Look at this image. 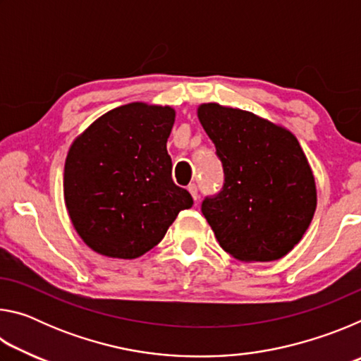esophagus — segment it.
<instances>
[{
	"label": "esophagus",
	"instance_id": "esophagus-1",
	"mask_svg": "<svg viewBox=\"0 0 361 361\" xmlns=\"http://www.w3.org/2000/svg\"><path fill=\"white\" fill-rule=\"evenodd\" d=\"M188 191L191 192L194 200L199 199V189H197V185H194V183H192V185H189V186H188Z\"/></svg>",
	"mask_w": 361,
	"mask_h": 361
}]
</instances>
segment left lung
Segmentation results:
<instances>
[{
    "mask_svg": "<svg viewBox=\"0 0 361 361\" xmlns=\"http://www.w3.org/2000/svg\"><path fill=\"white\" fill-rule=\"evenodd\" d=\"M200 124L223 164L221 191L202 202L219 245L240 261H276L302 239L317 189L290 130L243 109L204 103Z\"/></svg>",
    "mask_w": 361,
    "mask_h": 361,
    "instance_id": "left-lung-1",
    "label": "left lung"
}]
</instances>
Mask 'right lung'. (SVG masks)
<instances>
[{"label":"right lung","instance_id":"obj_1","mask_svg":"<svg viewBox=\"0 0 361 361\" xmlns=\"http://www.w3.org/2000/svg\"><path fill=\"white\" fill-rule=\"evenodd\" d=\"M173 122V108L129 103L103 114L73 142L65 161V205L94 252L138 258L192 207L191 194L172 180L167 138Z\"/></svg>","mask_w":361,"mask_h":361}]
</instances>
